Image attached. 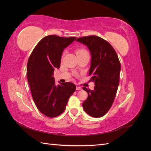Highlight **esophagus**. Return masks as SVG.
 I'll list each match as a JSON object with an SVG mask.
<instances>
[{
  "instance_id": "34e87169",
  "label": "esophagus",
  "mask_w": 151,
  "mask_h": 151,
  "mask_svg": "<svg viewBox=\"0 0 151 151\" xmlns=\"http://www.w3.org/2000/svg\"><path fill=\"white\" fill-rule=\"evenodd\" d=\"M76 89H77V90H81L82 88H81V87H79V86H77V87H76Z\"/></svg>"
}]
</instances>
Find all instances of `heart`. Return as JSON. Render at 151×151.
Returning a JSON list of instances; mask_svg holds the SVG:
<instances>
[{"label": "heart", "mask_w": 151, "mask_h": 151, "mask_svg": "<svg viewBox=\"0 0 151 151\" xmlns=\"http://www.w3.org/2000/svg\"><path fill=\"white\" fill-rule=\"evenodd\" d=\"M87 52L86 50H83V49H81V50H79L77 52V53H83V52Z\"/></svg>", "instance_id": "obj_1"}]
</instances>
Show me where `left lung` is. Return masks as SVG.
I'll return each instance as SVG.
<instances>
[{"label": "left lung", "instance_id": "1", "mask_svg": "<svg viewBox=\"0 0 151 151\" xmlns=\"http://www.w3.org/2000/svg\"><path fill=\"white\" fill-rule=\"evenodd\" d=\"M76 41L86 45L91 53L89 75L95 84L92 91L83 88L88 94L83 107L89 116L101 117L110 109L116 94L121 70L119 59L111 45L99 36H85Z\"/></svg>", "mask_w": 151, "mask_h": 151}]
</instances>
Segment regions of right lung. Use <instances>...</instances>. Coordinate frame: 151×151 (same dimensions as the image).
Listing matches in <instances>:
<instances>
[{
	"label": "right lung",
	"mask_w": 151,
	"mask_h": 151,
	"mask_svg": "<svg viewBox=\"0 0 151 151\" xmlns=\"http://www.w3.org/2000/svg\"><path fill=\"white\" fill-rule=\"evenodd\" d=\"M76 37L45 36L34 48L27 65V77L34 102L38 110L48 117L58 116L65 110L76 86L72 83L56 84L54 70L60 66L63 50Z\"/></svg>",
	"instance_id": "1"
}]
</instances>
